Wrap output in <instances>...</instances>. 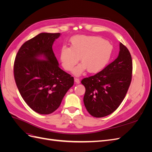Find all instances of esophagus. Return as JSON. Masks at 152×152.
Segmentation results:
<instances>
[{"label": "esophagus", "mask_w": 152, "mask_h": 152, "mask_svg": "<svg viewBox=\"0 0 152 152\" xmlns=\"http://www.w3.org/2000/svg\"><path fill=\"white\" fill-rule=\"evenodd\" d=\"M74 80H75V82H76V83H77V84H80V80H79V79H78V78L75 77V78H74Z\"/></svg>", "instance_id": "1"}]
</instances>
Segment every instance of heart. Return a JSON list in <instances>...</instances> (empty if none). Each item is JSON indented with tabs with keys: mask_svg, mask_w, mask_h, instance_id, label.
Returning a JSON list of instances; mask_svg holds the SVG:
<instances>
[{
	"mask_svg": "<svg viewBox=\"0 0 152 152\" xmlns=\"http://www.w3.org/2000/svg\"><path fill=\"white\" fill-rule=\"evenodd\" d=\"M112 46L97 36L75 35L70 39V48L64 46L60 50V60L66 71H72L79 60L73 74L80 75L85 70L97 73L105 67L111 57Z\"/></svg>",
	"mask_w": 152,
	"mask_h": 152,
	"instance_id": "b5f03b06",
	"label": "heart"
}]
</instances>
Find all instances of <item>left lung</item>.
Listing matches in <instances>:
<instances>
[{"label": "left lung", "mask_w": 152, "mask_h": 152, "mask_svg": "<svg viewBox=\"0 0 152 152\" xmlns=\"http://www.w3.org/2000/svg\"><path fill=\"white\" fill-rule=\"evenodd\" d=\"M132 72L131 55L121 42L117 59L103 70L81 81L86 88L84 103L87 112L100 118L115 111L129 87Z\"/></svg>", "instance_id": "1"}]
</instances>
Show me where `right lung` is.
<instances>
[{
	"instance_id": "obj_1",
	"label": "right lung",
	"mask_w": 152,
	"mask_h": 152,
	"mask_svg": "<svg viewBox=\"0 0 152 152\" xmlns=\"http://www.w3.org/2000/svg\"><path fill=\"white\" fill-rule=\"evenodd\" d=\"M59 33H41L21 45L14 63L17 87L35 112L48 115L60 105L74 79L59 67L52 46ZM43 57L44 60L39 57Z\"/></svg>"
}]
</instances>
